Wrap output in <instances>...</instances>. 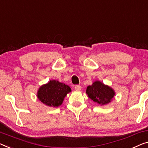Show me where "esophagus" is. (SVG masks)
Returning <instances> with one entry per match:
<instances>
[{
    "mask_svg": "<svg viewBox=\"0 0 148 148\" xmlns=\"http://www.w3.org/2000/svg\"><path fill=\"white\" fill-rule=\"evenodd\" d=\"M74 88L76 90H80L82 89V87L80 85H75Z\"/></svg>",
    "mask_w": 148,
    "mask_h": 148,
    "instance_id": "34e87169",
    "label": "esophagus"
}]
</instances>
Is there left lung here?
<instances>
[{"mask_svg": "<svg viewBox=\"0 0 148 148\" xmlns=\"http://www.w3.org/2000/svg\"><path fill=\"white\" fill-rule=\"evenodd\" d=\"M86 94L91 100L100 105L109 103L115 95L111 88L99 81H96L92 86H88Z\"/></svg>", "mask_w": 148, "mask_h": 148, "instance_id": "1", "label": "left lung"}]
</instances>
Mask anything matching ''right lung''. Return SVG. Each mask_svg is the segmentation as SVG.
Instances as JSON below:
<instances>
[{
	"mask_svg": "<svg viewBox=\"0 0 148 148\" xmlns=\"http://www.w3.org/2000/svg\"><path fill=\"white\" fill-rule=\"evenodd\" d=\"M70 92L71 88L69 86L56 80H50L39 88L37 96L44 104L58 107L62 103L64 97Z\"/></svg>",
	"mask_w": 148,
	"mask_h": 148,
	"instance_id": "obj_1",
	"label": "right lung"
}]
</instances>
